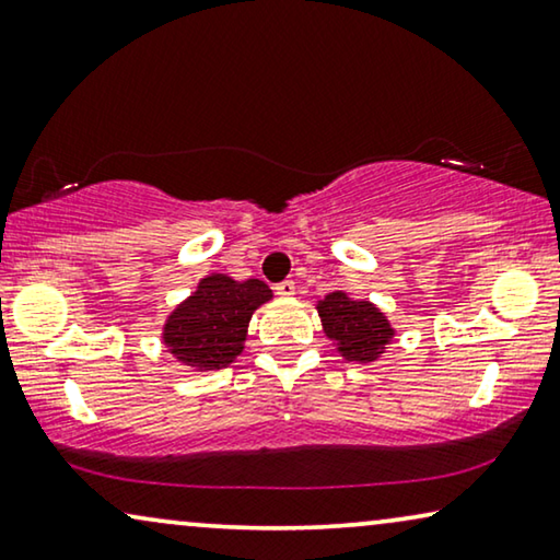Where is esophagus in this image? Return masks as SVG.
<instances>
[{
  "mask_svg": "<svg viewBox=\"0 0 560 560\" xmlns=\"http://www.w3.org/2000/svg\"><path fill=\"white\" fill-rule=\"evenodd\" d=\"M278 295L280 298H290V295H295V282L293 280H282V282H278Z\"/></svg>",
  "mask_w": 560,
  "mask_h": 560,
  "instance_id": "obj_1",
  "label": "esophagus"
}]
</instances>
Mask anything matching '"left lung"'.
<instances>
[{
	"label": "left lung",
	"mask_w": 560,
	"mask_h": 560,
	"mask_svg": "<svg viewBox=\"0 0 560 560\" xmlns=\"http://www.w3.org/2000/svg\"><path fill=\"white\" fill-rule=\"evenodd\" d=\"M326 336L338 346L348 361L369 363L384 353L394 328L386 315L369 300H351L346 293H330L318 303Z\"/></svg>",
	"instance_id": "1"
}]
</instances>
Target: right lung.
<instances>
[{
	"instance_id": "obj_1",
	"label": "right lung",
	"mask_w": 560,
	"mask_h": 560,
	"mask_svg": "<svg viewBox=\"0 0 560 560\" xmlns=\"http://www.w3.org/2000/svg\"><path fill=\"white\" fill-rule=\"evenodd\" d=\"M270 298L272 290L262 280L237 282L226 275H209L197 293L168 315L164 343L197 371L230 366L242 353L249 318Z\"/></svg>"
}]
</instances>
